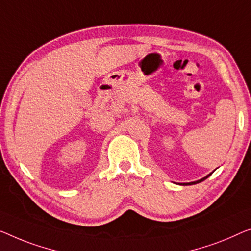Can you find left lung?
Masks as SVG:
<instances>
[{"label":"left lung","mask_w":251,"mask_h":251,"mask_svg":"<svg viewBox=\"0 0 251 251\" xmlns=\"http://www.w3.org/2000/svg\"><path fill=\"white\" fill-rule=\"evenodd\" d=\"M209 175H211V174H209ZM209 175H207L206 177H204V178L200 179V180H197V181H193V182H187V184H184V185H195V184H198V182L203 181V180H205V179H206V178H208V176H209Z\"/></svg>","instance_id":"1"}]
</instances>
